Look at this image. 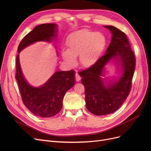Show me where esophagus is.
Segmentation results:
<instances>
[{
    "instance_id": "1",
    "label": "esophagus",
    "mask_w": 151,
    "mask_h": 151,
    "mask_svg": "<svg viewBox=\"0 0 151 151\" xmlns=\"http://www.w3.org/2000/svg\"><path fill=\"white\" fill-rule=\"evenodd\" d=\"M81 76L79 75V74L77 73V72H76V73H75V80H76V81H80V80H81Z\"/></svg>"
}]
</instances>
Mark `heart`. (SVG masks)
<instances>
[{
  "label": "heart",
  "instance_id": "b5f03b06",
  "mask_svg": "<svg viewBox=\"0 0 151 151\" xmlns=\"http://www.w3.org/2000/svg\"><path fill=\"white\" fill-rule=\"evenodd\" d=\"M67 45L68 50H63L62 55L68 64L75 65L76 57L79 55L81 64L89 67L101 57L106 45V40L104 35L97 32L83 29L71 35Z\"/></svg>",
  "mask_w": 151,
  "mask_h": 151
}]
</instances>
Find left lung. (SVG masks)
I'll return each instance as SVG.
<instances>
[{
  "instance_id": "left-lung-1",
  "label": "left lung",
  "mask_w": 151,
  "mask_h": 151,
  "mask_svg": "<svg viewBox=\"0 0 151 151\" xmlns=\"http://www.w3.org/2000/svg\"><path fill=\"white\" fill-rule=\"evenodd\" d=\"M105 27L113 34L106 54L93 65L79 73L85 88L86 108L97 116L113 113L122 105L130 92L136 65L135 56L126 34L113 26ZM112 58L120 61L123 76L117 82L105 86L100 76L104 66Z\"/></svg>"
}]
</instances>
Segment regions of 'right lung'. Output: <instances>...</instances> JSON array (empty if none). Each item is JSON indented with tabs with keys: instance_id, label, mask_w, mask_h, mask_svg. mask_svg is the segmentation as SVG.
Wrapping results in <instances>:
<instances>
[{
	"instance_id": "right-lung-1",
	"label": "right lung",
	"mask_w": 151,
	"mask_h": 151,
	"mask_svg": "<svg viewBox=\"0 0 151 151\" xmlns=\"http://www.w3.org/2000/svg\"><path fill=\"white\" fill-rule=\"evenodd\" d=\"M56 25L43 24L36 26L22 38L18 47V52L37 41L50 42L55 34ZM16 80L18 82L23 104L34 115L51 117L58 114L62 108V101L66 92L75 84V71H58L47 81L39 88L31 86L22 73L19 54L16 59Z\"/></svg>"
}]
</instances>
